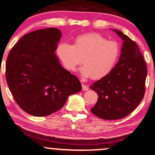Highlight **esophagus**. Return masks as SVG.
<instances>
[{"mask_svg": "<svg viewBox=\"0 0 155 155\" xmlns=\"http://www.w3.org/2000/svg\"><path fill=\"white\" fill-rule=\"evenodd\" d=\"M89 90V87L87 85L84 84H82V90H84V91H87V90Z\"/></svg>", "mask_w": 155, "mask_h": 155, "instance_id": "obj_1", "label": "esophagus"}]
</instances>
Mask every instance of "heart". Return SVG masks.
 I'll return each mask as SVG.
<instances>
[{"label":"heart","instance_id":"obj_1","mask_svg":"<svg viewBox=\"0 0 155 155\" xmlns=\"http://www.w3.org/2000/svg\"><path fill=\"white\" fill-rule=\"evenodd\" d=\"M57 54L67 70L75 71L82 60L84 66L80 68L81 75L101 79L107 76L116 64L120 47L117 42L108 41L100 34L92 33L77 36L73 45L60 44Z\"/></svg>","mask_w":155,"mask_h":155}]
</instances>
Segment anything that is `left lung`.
Here are the masks:
<instances>
[{"label": "left lung", "mask_w": 155, "mask_h": 155, "mask_svg": "<svg viewBox=\"0 0 155 155\" xmlns=\"http://www.w3.org/2000/svg\"><path fill=\"white\" fill-rule=\"evenodd\" d=\"M113 31L123 41L118 63L107 76L90 86L98 95L91 111L106 120H120L135 110L144 95L147 75L136 42L118 30Z\"/></svg>", "instance_id": "left-lung-1"}]
</instances>
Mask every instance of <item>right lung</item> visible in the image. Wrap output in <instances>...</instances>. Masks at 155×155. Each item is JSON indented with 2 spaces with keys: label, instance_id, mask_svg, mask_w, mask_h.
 <instances>
[{
  "label": "right lung",
  "instance_id": "1",
  "mask_svg": "<svg viewBox=\"0 0 155 155\" xmlns=\"http://www.w3.org/2000/svg\"><path fill=\"white\" fill-rule=\"evenodd\" d=\"M62 33L54 28L25 35L11 49L6 78L23 111L44 117L58 111L68 96L81 90L79 79L60 65L55 54Z\"/></svg>",
  "mask_w": 155,
  "mask_h": 155
}]
</instances>
